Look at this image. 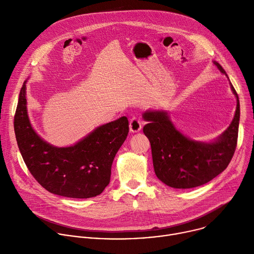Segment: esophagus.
<instances>
[{
	"mask_svg": "<svg viewBox=\"0 0 254 254\" xmlns=\"http://www.w3.org/2000/svg\"><path fill=\"white\" fill-rule=\"evenodd\" d=\"M141 122L138 118H132L130 121H129V130L131 132H138L140 129H141Z\"/></svg>",
	"mask_w": 254,
	"mask_h": 254,
	"instance_id": "1",
	"label": "esophagus"
}]
</instances>
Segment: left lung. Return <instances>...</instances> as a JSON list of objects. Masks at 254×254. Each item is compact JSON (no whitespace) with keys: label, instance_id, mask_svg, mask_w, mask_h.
<instances>
[{"label":"left lung","instance_id":"1","mask_svg":"<svg viewBox=\"0 0 254 254\" xmlns=\"http://www.w3.org/2000/svg\"><path fill=\"white\" fill-rule=\"evenodd\" d=\"M213 63L228 78L222 66ZM230 87L237 101L234 118L226 130L210 141L195 140L180 131L168 111L150 110L142 114L148 122L142 130L151 142L156 176L167 186L175 189L201 186L229 165L236 149L240 118L238 95L231 82Z\"/></svg>","mask_w":254,"mask_h":254}]
</instances>
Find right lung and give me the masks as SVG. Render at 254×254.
<instances>
[{
    "instance_id": "1",
    "label": "right lung",
    "mask_w": 254,
    "mask_h": 254,
    "mask_svg": "<svg viewBox=\"0 0 254 254\" xmlns=\"http://www.w3.org/2000/svg\"><path fill=\"white\" fill-rule=\"evenodd\" d=\"M26 83L19 95L15 133L20 153L36 181L52 194L87 199L110 184L114 159L128 133V121H117L94 128L69 147H55L44 140L29 120Z\"/></svg>"
}]
</instances>
